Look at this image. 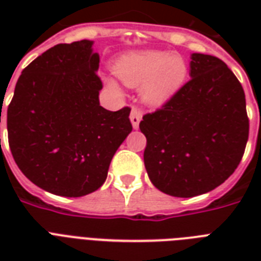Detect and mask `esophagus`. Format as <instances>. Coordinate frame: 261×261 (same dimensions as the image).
Instances as JSON below:
<instances>
[{
  "label": "esophagus",
  "instance_id": "34e87169",
  "mask_svg": "<svg viewBox=\"0 0 261 261\" xmlns=\"http://www.w3.org/2000/svg\"><path fill=\"white\" fill-rule=\"evenodd\" d=\"M141 119H142V112H141L139 110H137V108H133L130 114V120H131V124H133V127H134L135 130L139 127Z\"/></svg>",
  "mask_w": 261,
  "mask_h": 261
}]
</instances>
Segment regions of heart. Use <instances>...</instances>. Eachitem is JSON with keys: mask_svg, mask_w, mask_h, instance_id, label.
Here are the masks:
<instances>
[{"mask_svg": "<svg viewBox=\"0 0 261 261\" xmlns=\"http://www.w3.org/2000/svg\"><path fill=\"white\" fill-rule=\"evenodd\" d=\"M115 73L127 87L141 88L142 98L150 106H163L177 93L187 79L188 67L181 55L160 50L131 51L115 62ZM111 89L118 84L107 79Z\"/></svg>", "mask_w": 261, "mask_h": 261, "instance_id": "b5f03b06", "label": "heart"}]
</instances>
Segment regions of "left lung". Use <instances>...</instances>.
<instances>
[{
    "label": "left lung",
    "mask_w": 261,
    "mask_h": 261,
    "mask_svg": "<svg viewBox=\"0 0 261 261\" xmlns=\"http://www.w3.org/2000/svg\"><path fill=\"white\" fill-rule=\"evenodd\" d=\"M191 80L139 128L147 139L143 161L161 192L192 198L221 186L239 167L249 120L245 93L226 63L191 54Z\"/></svg>",
    "instance_id": "obj_1"
}]
</instances>
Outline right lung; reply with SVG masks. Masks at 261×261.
<instances>
[{
  "mask_svg": "<svg viewBox=\"0 0 261 261\" xmlns=\"http://www.w3.org/2000/svg\"><path fill=\"white\" fill-rule=\"evenodd\" d=\"M98 62L92 40L57 44L17 80L6 114L10 151L47 192L79 198L98 190L133 130L128 107L112 112L100 106Z\"/></svg>",
  "mask_w": 261,
  "mask_h": 261,
  "instance_id": "obj_1",
  "label": "right lung"
}]
</instances>
